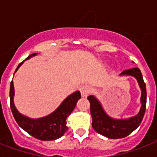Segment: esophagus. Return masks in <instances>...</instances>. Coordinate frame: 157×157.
Returning a JSON list of instances; mask_svg holds the SVG:
<instances>
[{
	"label": "esophagus",
	"instance_id": "34e87169",
	"mask_svg": "<svg viewBox=\"0 0 157 157\" xmlns=\"http://www.w3.org/2000/svg\"><path fill=\"white\" fill-rule=\"evenodd\" d=\"M80 91H81V96L83 98H87L89 94H90V93L91 89L89 86H84L80 89Z\"/></svg>",
	"mask_w": 157,
	"mask_h": 157
}]
</instances>
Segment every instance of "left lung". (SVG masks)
<instances>
[{
    "instance_id": "8db88e82",
    "label": "left lung",
    "mask_w": 157,
    "mask_h": 157,
    "mask_svg": "<svg viewBox=\"0 0 157 157\" xmlns=\"http://www.w3.org/2000/svg\"><path fill=\"white\" fill-rule=\"evenodd\" d=\"M120 76H133L136 79L141 90L140 103L141 107L138 114L129 118L116 119L105 112L101 102L94 95H90L88 100L90 103V113L92 117V127L97 133L108 139H122L128 136L140 125L145 114L147 103L146 85L139 68L129 69L122 71Z\"/></svg>"
}]
</instances>
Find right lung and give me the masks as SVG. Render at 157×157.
<instances>
[{"label": "right lung", "mask_w": 157, "mask_h": 157, "mask_svg": "<svg viewBox=\"0 0 157 157\" xmlns=\"http://www.w3.org/2000/svg\"><path fill=\"white\" fill-rule=\"evenodd\" d=\"M36 55H37V53L31 54L25 60H28ZM24 61L18 64L14 73L18 71V69L24 63ZM13 97H14V87H13V82L12 81L10 89V108L16 122L23 130H25L27 133L36 139H40L42 141H50L61 138L67 131L68 127L67 126L66 120L75 109L76 103L81 98V96L80 91H76L71 94L50 114L36 119L21 114L14 105Z\"/></svg>", "instance_id": "add662e5"}]
</instances>
